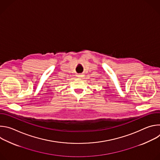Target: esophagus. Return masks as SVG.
I'll return each mask as SVG.
<instances>
[{"label":"esophagus","mask_w":160,"mask_h":160,"mask_svg":"<svg viewBox=\"0 0 160 160\" xmlns=\"http://www.w3.org/2000/svg\"><path fill=\"white\" fill-rule=\"evenodd\" d=\"M77 77H78V78H82V77H83V75H82V74H80V75H78Z\"/></svg>","instance_id":"34e87169"}]
</instances>
